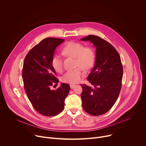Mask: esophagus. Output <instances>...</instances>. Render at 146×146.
I'll list each match as a JSON object with an SVG mask.
<instances>
[{
	"label": "esophagus",
	"instance_id": "esophagus-1",
	"mask_svg": "<svg viewBox=\"0 0 146 146\" xmlns=\"http://www.w3.org/2000/svg\"><path fill=\"white\" fill-rule=\"evenodd\" d=\"M70 88H71V89H73V88H74V87L76 86L74 84H71L70 86Z\"/></svg>",
	"mask_w": 146,
	"mask_h": 146
}]
</instances>
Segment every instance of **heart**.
<instances>
[{
  "instance_id": "b5f03b06",
  "label": "heart",
  "mask_w": 146,
  "mask_h": 146,
  "mask_svg": "<svg viewBox=\"0 0 146 146\" xmlns=\"http://www.w3.org/2000/svg\"><path fill=\"white\" fill-rule=\"evenodd\" d=\"M62 53L65 55L76 58V69L68 71L62 76V80L69 84H76L78 82L86 70L91 69L94 66L95 54L94 50L88 47H84L81 43L77 42L68 43L62 49ZM53 68L58 72L63 70V62L62 58L58 55H55L51 61Z\"/></svg>"
}]
</instances>
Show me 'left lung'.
Wrapping results in <instances>:
<instances>
[{"instance_id":"obj_1","label":"left lung","mask_w":146,"mask_h":146,"mask_svg":"<svg viewBox=\"0 0 146 146\" xmlns=\"http://www.w3.org/2000/svg\"><path fill=\"white\" fill-rule=\"evenodd\" d=\"M81 41H90L96 47V60L87 80L94 88L81 84L82 105L88 114L97 116L107 113L115 103L122 85L123 68L115 48L99 36L89 35Z\"/></svg>"}]
</instances>
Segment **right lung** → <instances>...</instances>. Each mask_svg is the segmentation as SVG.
I'll return each mask as SVG.
<instances>
[{
	"mask_svg": "<svg viewBox=\"0 0 146 146\" xmlns=\"http://www.w3.org/2000/svg\"><path fill=\"white\" fill-rule=\"evenodd\" d=\"M64 39L46 38L33 47L25 56L23 79L26 94L35 109L40 114L52 117L63 111L65 100L70 87L62 83L56 90H51L53 83L59 80L51 61L58 46Z\"/></svg>",
	"mask_w": 146,
	"mask_h": 146,
	"instance_id": "add662e5",
	"label": "right lung"
}]
</instances>
